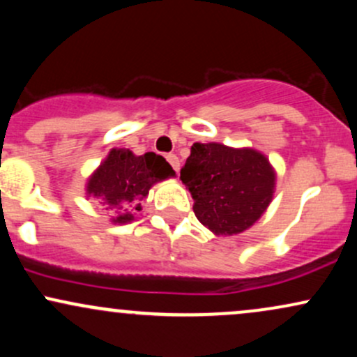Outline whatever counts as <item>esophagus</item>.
<instances>
[{
  "label": "esophagus",
  "instance_id": "1",
  "mask_svg": "<svg viewBox=\"0 0 357 357\" xmlns=\"http://www.w3.org/2000/svg\"><path fill=\"white\" fill-rule=\"evenodd\" d=\"M166 159H167V162H169V165H171V167H173L176 173H178V171H179V158H178V155H176V154H167Z\"/></svg>",
  "mask_w": 357,
  "mask_h": 357
}]
</instances>
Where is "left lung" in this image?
<instances>
[{"label":"left lung","mask_w":357,"mask_h":357,"mask_svg":"<svg viewBox=\"0 0 357 357\" xmlns=\"http://www.w3.org/2000/svg\"><path fill=\"white\" fill-rule=\"evenodd\" d=\"M275 169L252 147L195 142L181 169L196 218L216 236L238 235L267 211L275 190Z\"/></svg>","instance_id":"8db88e82"}]
</instances>
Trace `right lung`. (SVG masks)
I'll list each match as a JSON object with an SVG mask.
<instances>
[{
  "mask_svg": "<svg viewBox=\"0 0 357 357\" xmlns=\"http://www.w3.org/2000/svg\"><path fill=\"white\" fill-rule=\"evenodd\" d=\"M176 173L162 155L146 153L136 155L129 149H110L107 158L93 171L85 184L90 198H97L116 213L112 223L124 225L141 211V202L155 183L174 178Z\"/></svg>",
  "mask_w": 357,
  "mask_h": 357,
  "instance_id": "add662e5",
  "label": "right lung"
}]
</instances>
